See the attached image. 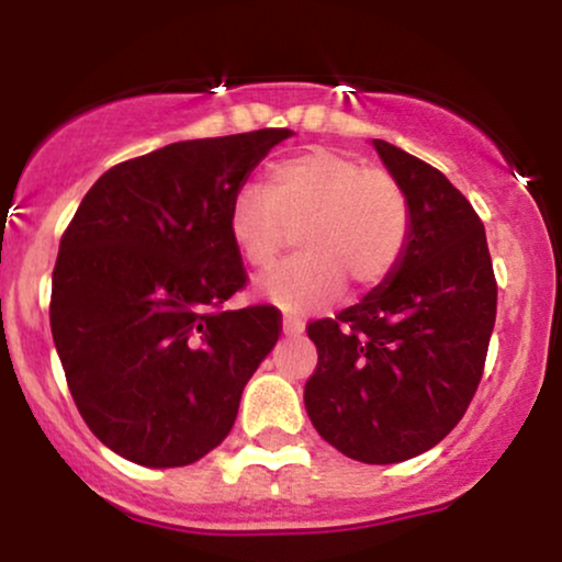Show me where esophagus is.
Listing matches in <instances>:
<instances>
[{"mask_svg":"<svg viewBox=\"0 0 562 562\" xmlns=\"http://www.w3.org/2000/svg\"><path fill=\"white\" fill-rule=\"evenodd\" d=\"M282 330H285L288 335H299V333H303V322H301V317L299 314H285V317H282Z\"/></svg>","mask_w":562,"mask_h":562,"instance_id":"esophagus-1","label":"esophagus"}]
</instances>
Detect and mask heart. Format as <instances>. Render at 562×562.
<instances>
[{
  "mask_svg": "<svg viewBox=\"0 0 562 562\" xmlns=\"http://www.w3.org/2000/svg\"><path fill=\"white\" fill-rule=\"evenodd\" d=\"M295 232L301 254L261 280L285 308H317L351 282L375 288L393 272L409 237V205L391 173L344 153L314 150L280 160L263 192L243 190L229 209V235L245 263L267 269Z\"/></svg>",
  "mask_w": 562,
  "mask_h": 562,
  "instance_id": "1",
  "label": "heart"
}]
</instances>
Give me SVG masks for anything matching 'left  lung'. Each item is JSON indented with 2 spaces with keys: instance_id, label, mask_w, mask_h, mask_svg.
I'll list each match as a JSON object with an SVG mask.
<instances>
[{
  "instance_id": "obj_1",
  "label": "left lung",
  "mask_w": 562,
  "mask_h": 562,
  "mask_svg": "<svg viewBox=\"0 0 562 562\" xmlns=\"http://www.w3.org/2000/svg\"><path fill=\"white\" fill-rule=\"evenodd\" d=\"M402 184L409 237L393 272L335 319L308 325L319 362L303 389L317 434L367 465L434 449L465 415L496 319L486 232L434 166L372 139Z\"/></svg>"
}]
</instances>
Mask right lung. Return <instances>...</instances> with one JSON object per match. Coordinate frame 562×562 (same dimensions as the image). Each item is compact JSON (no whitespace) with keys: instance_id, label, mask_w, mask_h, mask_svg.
I'll use <instances>...</instances> for the list:
<instances>
[{"instance_id":"1","label":"right lung","mask_w":562,"mask_h":562,"mask_svg":"<svg viewBox=\"0 0 562 562\" xmlns=\"http://www.w3.org/2000/svg\"><path fill=\"white\" fill-rule=\"evenodd\" d=\"M290 128L187 139L102 173L60 240L49 325L70 396L108 449L145 468L227 438L245 383L280 338L245 285L229 209Z\"/></svg>"}]
</instances>
